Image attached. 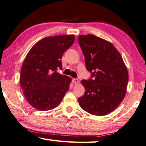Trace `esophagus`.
Segmentation results:
<instances>
[{"mask_svg": "<svg viewBox=\"0 0 146 146\" xmlns=\"http://www.w3.org/2000/svg\"><path fill=\"white\" fill-rule=\"evenodd\" d=\"M72 82H73V83H74L75 84H77L79 83V82H80V80H79L77 78H73L72 80Z\"/></svg>", "mask_w": 146, "mask_h": 146, "instance_id": "esophagus-1", "label": "esophagus"}]
</instances>
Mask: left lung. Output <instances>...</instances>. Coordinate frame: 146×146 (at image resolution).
I'll use <instances>...</instances> for the list:
<instances>
[{
	"label": "left lung",
	"mask_w": 146,
	"mask_h": 146,
	"mask_svg": "<svg viewBox=\"0 0 146 146\" xmlns=\"http://www.w3.org/2000/svg\"><path fill=\"white\" fill-rule=\"evenodd\" d=\"M78 43L87 70L92 74L91 78L82 80L85 93L78 99L79 105L92 115H107L124 98L128 70L120 53L109 41L88 34L79 36Z\"/></svg>",
	"instance_id": "left-lung-1"
}]
</instances>
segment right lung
<instances>
[{"mask_svg": "<svg viewBox=\"0 0 146 146\" xmlns=\"http://www.w3.org/2000/svg\"><path fill=\"white\" fill-rule=\"evenodd\" d=\"M74 41V35L46 37L28 52L21 69L20 86L26 100L36 109H54L68 92L71 78L57 70L62 69L60 59Z\"/></svg>", "mask_w": 146, "mask_h": 146, "instance_id": "1", "label": "right lung"}]
</instances>
